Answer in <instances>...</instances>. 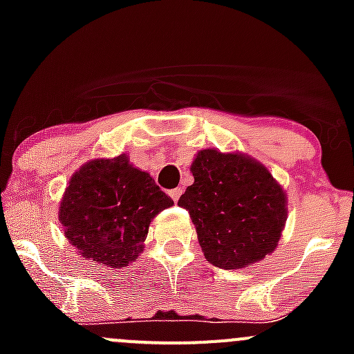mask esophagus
Returning <instances> with one entry per match:
<instances>
[{"instance_id": "1", "label": "esophagus", "mask_w": 354, "mask_h": 354, "mask_svg": "<svg viewBox=\"0 0 354 354\" xmlns=\"http://www.w3.org/2000/svg\"><path fill=\"white\" fill-rule=\"evenodd\" d=\"M181 194H183V190L181 188H173V190H169V197L174 200V202H178V198L181 197Z\"/></svg>"}]
</instances>
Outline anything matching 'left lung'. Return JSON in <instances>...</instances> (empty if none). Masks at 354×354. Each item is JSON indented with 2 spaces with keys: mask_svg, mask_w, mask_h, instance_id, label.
<instances>
[{
  "mask_svg": "<svg viewBox=\"0 0 354 354\" xmlns=\"http://www.w3.org/2000/svg\"><path fill=\"white\" fill-rule=\"evenodd\" d=\"M195 181L178 205L188 210L203 255L221 269H241L276 250L286 195L266 166L241 154L200 151Z\"/></svg>",
  "mask_w": 354,
  "mask_h": 354,
  "instance_id": "1",
  "label": "left lung"
}]
</instances>
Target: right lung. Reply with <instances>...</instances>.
I'll return each instance as SVG.
<instances>
[{
    "instance_id": "1",
    "label": "right lung",
    "mask_w": 354,
    "mask_h": 354,
    "mask_svg": "<svg viewBox=\"0 0 354 354\" xmlns=\"http://www.w3.org/2000/svg\"><path fill=\"white\" fill-rule=\"evenodd\" d=\"M171 205L151 174L121 154L91 160L71 176L59 221L84 259L113 269L140 255L151 221Z\"/></svg>"
}]
</instances>
